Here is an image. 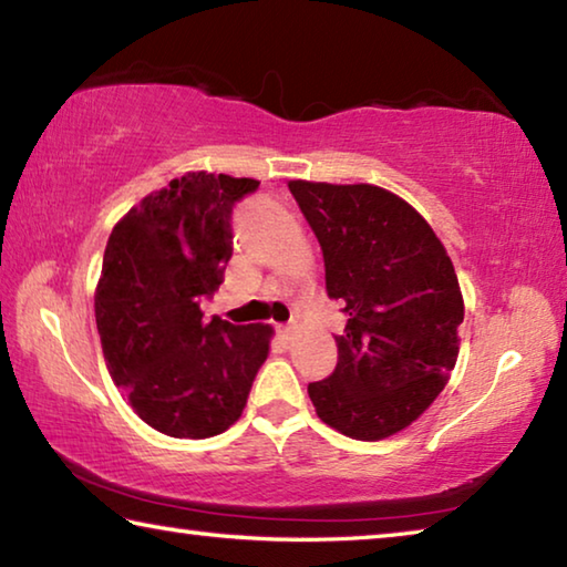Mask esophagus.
<instances>
[{
  "label": "esophagus",
  "instance_id": "1",
  "mask_svg": "<svg viewBox=\"0 0 567 567\" xmlns=\"http://www.w3.org/2000/svg\"><path fill=\"white\" fill-rule=\"evenodd\" d=\"M277 332H280V338H282V340H290V338H292V332H295V324H285V328H280Z\"/></svg>",
  "mask_w": 567,
  "mask_h": 567
}]
</instances>
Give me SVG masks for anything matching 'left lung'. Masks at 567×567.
Instances as JSON below:
<instances>
[{
    "mask_svg": "<svg viewBox=\"0 0 567 567\" xmlns=\"http://www.w3.org/2000/svg\"><path fill=\"white\" fill-rule=\"evenodd\" d=\"M322 247L324 287L348 315L332 375L307 392L322 422L382 440L417 420L457 360L465 307L443 243L405 199L375 185L292 179Z\"/></svg>",
    "mask_w": 567,
    "mask_h": 567,
    "instance_id": "1",
    "label": "left lung"
}]
</instances>
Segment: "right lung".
<instances>
[{"label":"right lung","instance_id":"obj_1","mask_svg":"<svg viewBox=\"0 0 567 567\" xmlns=\"http://www.w3.org/2000/svg\"><path fill=\"white\" fill-rule=\"evenodd\" d=\"M260 182L187 172L114 225L94 315L114 385L169 437L225 433L247 405L272 328L203 320L225 280L233 207Z\"/></svg>","mask_w":567,"mask_h":567}]
</instances>
